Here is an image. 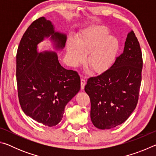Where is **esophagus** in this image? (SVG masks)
Instances as JSON below:
<instances>
[{"mask_svg": "<svg viewBox=\"0 0 156 156\" xmlns=\"http://www.w3.org/2000/svg\"><path fill=\"white\" fill-rule=\"evenodd\" d=\"M85 84H86V80H84V79L82 78L81 80H80V86H81V89H84V86H85Z\"/></svg>", "mask_w": 156, "mask_h": 156, "instance_id": "esophagus-1", "label": "esophagus"}]
</instances>
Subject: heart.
Segmentation results:
<instances>
[{"label":"heart","instance_id":"heart-1","mask_svg":"<svg viewBox=\"0 0 156 156\" xmlns=\"http://www.w3.org/2000/svg\"><path fill=\"white\" fill-rule=\"evenodd\" d=\"M110 31L105 26L89 28L76 39L71 38L67 44L68 59L73 65L84 61L89 54L87 64L96 73H102L115 61L120 48L117 38L109 36Z\"/></svg>","mask_w":156,"mask_h":156}]
</instances>
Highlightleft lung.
Segmentation results:
<instances>
[{"instance_id":"left-lung-1","label":"left lung","mask_w":156,"mask_h":156,"mask_svg":"<svg viewBox=\"0 0 156 156\" xmlns=\"http://www.w3.org/2000/svg\"><path fill=\"white\" fill-rule=\"evenodd\" d=\"M142 56L131 31L123 52L101 74L88 78L84 91L90 98L91 120L100 129H109L128 119L138 104L142 80Z\"/></svg>"}]
</instances>
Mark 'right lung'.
Returning a JSON list of instances; mask_svg holds the SVG:
<instances>
[{
    "label": "right lung",
    "instance_id": "1",
    "mask_svg": "<svg viewBox=\"0 0 156 156\" xmlns=\"http://www.w3.org/2000/svg\"><path fill=\"white\" fill-rule=\"evenodd\" d=\"M51 36L55 47L62 49L66 35L54 31L44 17L34 20L21 38L16 54V81L20 107L26 115L44 126L61 121L65 108L80 91L77 72L66 69L54 51H37V45Z\"/></svg>",
    "mask_w": 156,
    "mask_h": 156
}]
</instances>
